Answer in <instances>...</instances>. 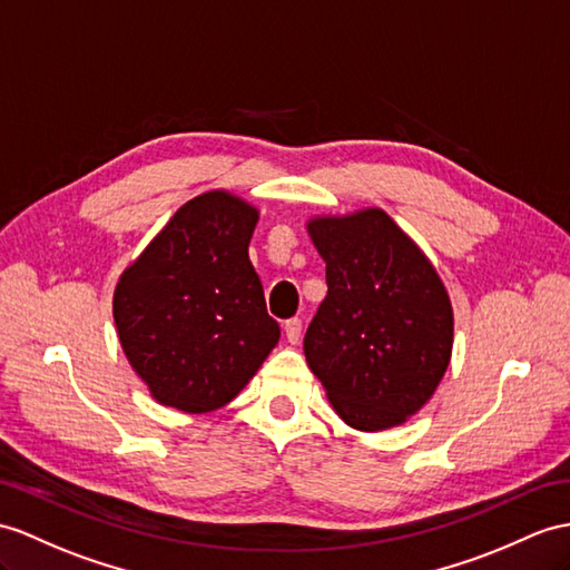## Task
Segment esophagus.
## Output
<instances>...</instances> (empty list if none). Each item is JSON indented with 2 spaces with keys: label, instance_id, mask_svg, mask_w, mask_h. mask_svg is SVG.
I'll return each instance as SVG.
<instances>
[{
  "label": "esophagus",
  "instance_id": "esophagus-1",
  "mask_svg": "<svg viewBox=\"0 0 570 570\" xmlns=\"http://www.w3.org/2000/svg\"><path fill=\"white\" fill-rule=\"evenodd\" d=\"M285 336H287V341L289 343H299V338H302V322L299 318H287L285 322Z\"/></svg>",
  "mask_w": 570,
  "mask_h": 570
}]
</instances>
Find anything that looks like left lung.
<instances>
[{
    "label": "left lung",
    "instance_id": "obj_1",
    "mask_svg": "<svg viewBox=\"0 0 570 570\" xmlns=\"http://www.w3.org/2000/svg\"><path fill=\"white\" fill-rule=\"evenodd\" d=\"M307 232L328 285L304 336L309 370L351 428L377 433L406 423L435 394L452 357L445 285L380 207L312 217Z\"/></svg>",
    "mask_w": 570,
    "mask_h": 570
}]
</instances>
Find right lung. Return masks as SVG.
I'll return each mask as SVG.
<instances>
[{
    "mask_svg": "<svg viewBox=\"0 0 570 570\" xmlns=\"http://www.w3.org/2000/svg\"><path fill=\"white\" fill-rule=\"evenodd\" d=\"M258 210L227 190L180 205L122 271L114 318L128 363L161 406L210 413L281 341L248 261Z\"/></svg>",
    "mask_w": 570,
    "mask_h": 570,
    "instance_id": "right-lung-1",
    "label": "right lung"
}]
</instances>
